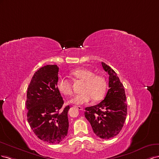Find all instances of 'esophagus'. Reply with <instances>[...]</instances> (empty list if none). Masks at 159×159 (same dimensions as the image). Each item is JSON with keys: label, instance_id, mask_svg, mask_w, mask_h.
I'll return each instance as SVG.
<instances>
[{"label": "esophagus", "instance_id": "34e87169", "mask_svg": "<svg viewBox=\"0 0 159 159\" xmlns=\"http://www.w3.org/2000/svg\"><path fill=\"white\" fill-rule=\"evenodd\" d=\"M75 107L77 108V109L79 110V111H83V108L82 107H80V106H75Z\"/></svg>", "mask_w": 159, "mask_h": 159}]
</instances>
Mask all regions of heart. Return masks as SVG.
I'll return each mask as SVG.
<instances>
[{
  "mask_svg": "<svg viewBox=\"0 0 159 159\" xmlns=\"http://www.w3.org/2000/svg\"><path fill=\"white\" fill-rule=\"evenodd\" d=\"M71 75L76 79L83 81L79 94L75 95L70 102L75 105H84L90 101L92 98L94 101L101 100L107 90V81L105 77L100 75H94V72L87 69H78L71 72ZM57 89L62 94L69 97L72 94V88L70 81L64 77H61L57 82Z\"/></svg>",
  "mask_w": 159,
  "mask_h": 159,
  "instance_id": "obj_1",
  "label": "heart"
}]
</instances>
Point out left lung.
Masks as SVG:
<instances>
[{"label":"left lung","mask_w":159,"mask_h":159,"mask_svg":"<svg viewBox=\"0 0 159 159\" xmlns=\"http://www.w3.org/2000/svg\"><path fill=\"white\" fill-rule=\"evenodd\" d=\"M109 75L108 89L105 99L98 105L85 108L84 116L97 137L108 139L115 137L123 127L127 114L125 89L116 72L102 62Z\"/></svg>","instance_id":"8db88e82"}]
</instances>
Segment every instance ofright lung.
<instances>
[{"instance_id":"right-lung-1","label":"right lung","mask_w":159,"mask_h":159,"mask_svg":"<svg viewBox=\"0 0 159 159\" xmlns=\"http://www.w3.org/2000/svg\"><path fill=\"white\" fill-rule=\"evenodd\" d=\"M58 67L49 65L34 74L27 89L26 107L27 120L34 133L40 140L58 144L65 139L69 129L66 106L57 89Z\"/></svg>"}]
</instances>
